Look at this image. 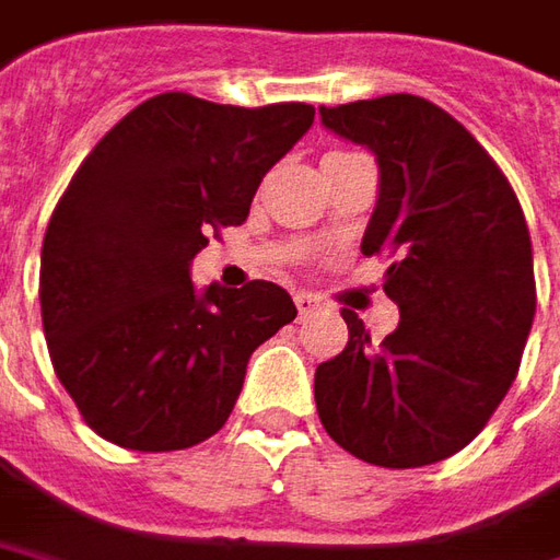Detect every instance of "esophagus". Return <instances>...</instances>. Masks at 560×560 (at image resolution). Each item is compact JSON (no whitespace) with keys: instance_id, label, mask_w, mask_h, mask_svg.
I'll return each instance as SVG.
<instances>
[{"instance_id":"34e87169","label":"esophagus","mask_w":560,"mask_h":560,"mask_svg":"<svg viewBox=\"0 0 560 560\" xmlns=\"http://www.w3.org/2000/svg\"><path fill=\"white\" fill-rule=\"evenodd\" d=\"M295 307H299V314L305 317L311 311H317L320 307V299H314L311 292H295Z\"/></svg>"}]
</instances>
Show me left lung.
<instances>
[{
	"mask_svg": "<svg viewBox=\"0 0 560 560\" xmlns=\"http://www.w3.org/2000/svg\"><path fill=\"white\" fill-rule=\"evenodd\" d=\"M329 131L376 153L363 255L388 261L400 324L370 339L354 311L345 351L314 373L326 434L363 463L419 468L490 422L536 314L534 249L515 190L463 122L419 95L320 107Z\"/></svg>",
	"mask_w": 560,
	"mask_h": 560,
	"instance_id": "obj_1",
	"label": "left lung"
}]
</instances>
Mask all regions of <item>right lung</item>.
Instances as JSON below:
<instances>
[{"label": "right lung", "instance_id": "1", "mask_svg": "<svg viewBox=\"0 0 560 560\" xmlns=\"http://www.w3.org/2000/svg\"><path fill=\"white\" fill-rule=\"evenodd\" d=\"M311 122L299 101L234 107L166 92L82 160L45 231L39 305L55 373L104 441L168 453L212 438L255 348L295 320L283 287L197 292L190 261L206 234L246 221Z\"/></svg>", "mask_w": 560, "mask_h": 560}]
</instances>
